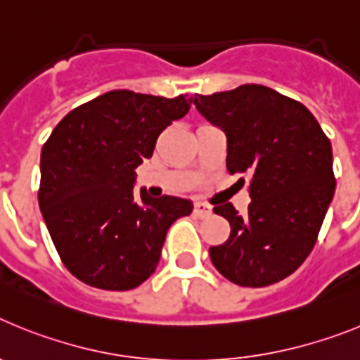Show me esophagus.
Here are the masks:
<instances>
[{
    "label": "esophagus",
    "instance_id": "obj_1",
    "mask_svg": "<svg viewBox=\"0 0 360 360\" xmlns=\"http://www.w3.org/2000/svg\"><path fill=\"white\" fill-rule=\"evenodd\" d=\"M195 214L196 216L211 214V205H207V203H203V202H196L195 203Z\"/></svg>",
    "mask_w": 360,
    "mask_h": 360
}]
</instances>
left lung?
<instances>
[{
  "instance_id": "left-lung-1",
  "label": "left lung",
  "mask_w": 360,
  "mask_h": 360,
  "mask_svg": "<svg viewBox=\"0 0 360 360\" xmlns=\"http://www.w3.org/2000/svg\"><path fill=\"white\" fill-rule=\"evenodd\" d=\"M195 106L225 133L229 173L249 176L252 200L245 214L214 207L231 236L209 249L212 265L240 287L281 281L311 252L335 193L328 136L307 106L262 84L195 95Z\"/></svg>"
}]
</instances>
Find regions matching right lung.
Wrapping results in <instances>:
<instances>
[{"mask_svg":"<svg viewBox=\"0 0 360 360\" xmlns=\"http://www.w3.org/2000/svg\"><path fill=\"white\" fill-rule=\"evenodd\" d=\"M195 97L113 90L72 110L41 151L39 207L66 269L103 290H131L155 272L191 200L133 193L135 169Z\"/></svg>","mask_w":360,"mask_h":360,"instance_id":"right-lung-1","label":"right lung"}]
</instances>
